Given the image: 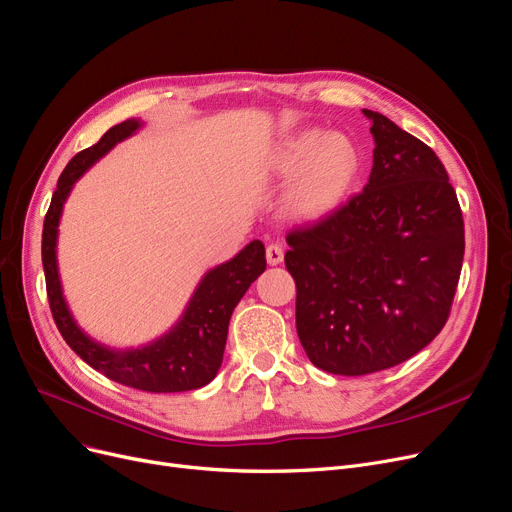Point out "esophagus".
Instances as JSON below:
<instances>
[{
    "label": "esophagus",
    "instance_id": "34e87169",
    "mask_svg": "<svg viewBox=\"0 0 512 512\" xmlns=\"http://www.w3.org/2000/svg\"><path fill=\"white\" fill-rule=\"evenodd\" d=\"M265 259H268V263H270V265H278V263H282V259H284V251H282V247H280L278 242L268 244V249H265Z\"/></svg>",
    "mask_w": 512,
    "mask_h": 512
}]
</instances>
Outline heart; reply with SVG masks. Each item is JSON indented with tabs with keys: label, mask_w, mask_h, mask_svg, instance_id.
<instances>
[{
	"label": "heart",
	"mask_w": 512,
	"mask_h": 512,
	"mask_svg": "<svg viewBox=\"0 0 512 512\" xmlns=\"http://www.w3.org/2000/svg\"><path fill=\"white\" fill-rule=\"evenodd\" d=\"M360 167L353 142L339 131L303 129L282 140L270 157V171L296 173L284 194V209L297 219H318L337 209Z\"/></svg>",
	"instance_id": "obj_1"
}]
</instances>
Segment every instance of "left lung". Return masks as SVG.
<instances>
[{
	"label": "left lung",
	"instance_id": "obj_1",
	"mask_svg": "<svg viewBox=\"0 0 512 512\" xmlns=\"http://www.w3.org/2000/svg\"><path fill=\"white\" fill-rule=\"evenodd\" d=\"M374 138L360 194L286 236L297 335L311 364L362 376L402 364L446 324L464 257L456 192L437 154L364 108Z\"/></svg>",
	"mask_w": 512,
	"mask_h": 512
}]
</instances>
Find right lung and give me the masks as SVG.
Wrapping results in <instances>:
<instances>
[{
  "label": "right lung",
  "mask_w": 512,
  "mask_h": 512,
  "mask_svg": "<svg viewBox=\"0 0 512 512\" xmlns=\"http://www.w3.org/2000/svg\"><path fill=\"white\" fill-rule=\"evenodd\" d=\"M144 123L127 119L110 127L98 144L81 150L64 167L52 203L43 221L41 261L46 272V288L54 322L64 341L83 362L108 376L110 381L150 393H177L205 387L215 379L224 360L228 324L232 311L249 291V286L265 270V247L253 240L230 261L219 263L198 282L194 293L165 335L140 347L117 349L98 343L77 324L62 293L58 272V226L66 198L79 177L98 163L108 150L131 138Z\"/></svg>",
  "instance_id": "right-lung-1"
}]
</instances>
